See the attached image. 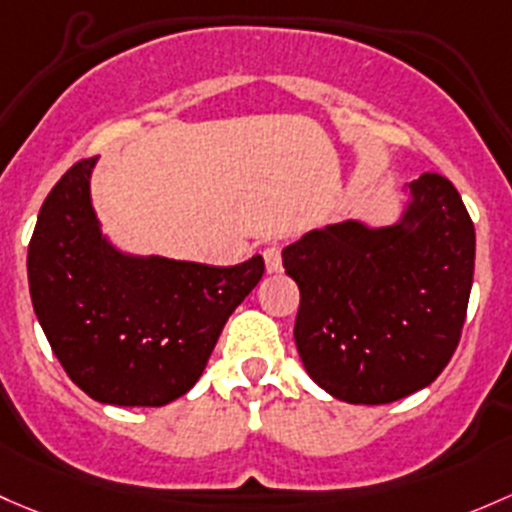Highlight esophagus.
<instances>
[{
	"label": "esophagus",
	"instance_id": "esophagus-1",
	"mask_svg": "<svg viewBox=\"0 0 512 512\" xmlns=\"http://www.w3.org/2000/svg\"><path fill=\"white\" fill-rule=\"evenodd\" d=\"M262 257H265V267L270 274L282 270V247L279 245L265 247V250H262Z\"/></svg>",
	"mask_w": 512,
	"mask_h": 512
}]
</instances>
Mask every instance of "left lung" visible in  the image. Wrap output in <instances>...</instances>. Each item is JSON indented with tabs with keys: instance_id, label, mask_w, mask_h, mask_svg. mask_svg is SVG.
Segmentation results:
<instances>
[{
	"instance_id": "left-lung-1",
	"label": "left lung",
	"mask_w": 512,
	"mask_h": 512,
	"mask_svg": "<svg viewBox=\"0 0 512 512\" xmlns=\"http://www.w3.org/2000/svg\"><path fill=\"white\" fill-rule=\"evenodd\" d=\"M473 260L471 215L437 171L412 181L400 223L346 220L284 247L306 373L353 405H387L434 383L459 346Z\"/></svg>"
}]
</instances>
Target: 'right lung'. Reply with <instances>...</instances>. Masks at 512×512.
Wrapping results in <instances>:
<instances>
[{
  "label": "right lung",
  "mask_w": 512,
  "mask_h": 512,
  "mask_svg": "<svg viewBox=\"0 0 512 512\" xmlns=\"http://www.w3.org/2000/svg\"><path fill=\"white\" fill-rule=\"evenodd\" d=\"M93 166L95 157L80 159L43 201L26 257L34 311L85 395L120 407L169 405L201 378L265 260L211 267L115 250L90 206Z\"/></svg>",
  "instance_id": "right-lung-1"
}]
</instances>
